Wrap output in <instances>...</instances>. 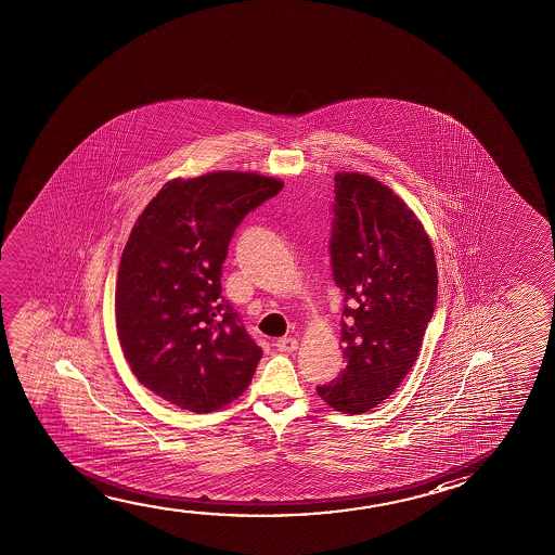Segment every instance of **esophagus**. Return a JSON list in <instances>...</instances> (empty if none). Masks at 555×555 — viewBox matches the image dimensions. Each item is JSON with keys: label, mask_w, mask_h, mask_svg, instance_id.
<instances>
[{"label": "esophagus", "mask_w": 555, "mask_h": 555, "mask_svg": "<svg viewBox=\"0 0 555 555\" xmlns=\"http://www.w3.org/2000/svg\"><path fill=\"white\" fill-rule=\"evenodd\" d=\"M276 347L282 353H294L298 349V339L294 338H281L276 341Z\"/></svg>", "instance_id": "obj_1"}]
</instances>
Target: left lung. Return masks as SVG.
I'll use <instances>...</instances> for the list:
<instances>
[{"instance_id":"left-lung-1","label":"left lung","mask_w":555,"mask_h":555,"mask_svg":"<svg viewBox=\"0 0 555 555\" xmlns=\"http://www.w3.org/2000/svg\"><path fill=\"white\" fill-rule=\"evenodd\" d=\"M330 257L344 292L346 369L317 387L332 409L361 414L389 399L416 362L437 304V263L414 211L374 177H334Z\"/></svg>"}]
</instances>
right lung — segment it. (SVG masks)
<instances>
[{
    "mask_svg": "<svg viewBox=\"0 0 555 555\" xmlns=\"http://www.w3.org/2000/svg\"><path fill=\"white\" fill-rule=\"evenodd\" d=\"M249 171L171 179L137 217L116 281V330L135 378L164 401L214 412L251 382L261 347L221 298L242 219L281 193Z\"/></svg>",
    "mask_w": 555,
    "mask_h": 555,
    "instance_id": "right-lung-1",
    "label": "right lung"
}]
</instances>
